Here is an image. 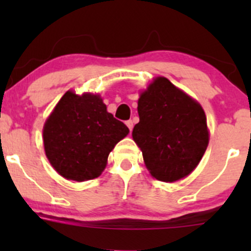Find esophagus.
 Returning <instances> with one entry per match:
<instances>
[{"instance_id": "esophagus-1", "label": "esophagus", "mask_w": 251, "mask_h": 251, "mask_svg": "<svg viewBox=\"0 0 251 251\" xmlns=\"http://www.w3.org/2000/svg\"><path fill=\"white\" fill-rule=\"evenodd\" d=\"M126 126H127L128 130H130V132H131V130H132V127H133V121L132 120H127V121H126Z\"/></svg>"}]
</instances>
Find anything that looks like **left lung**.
I'll use <instances>...</instances> for the list:
<instances>
[{
  "mask_svg": "<svg viewBox=\"0 0 251 251\" xmlns=\"http://www.w3.org/2000/svg\"><path fill=\"white\" fill-rule=\"evenodd\" d=\"M137 110L132 137L151 176L174 182L191 174L209 143L201 104L166 77H156L141 95Z\"/></svg>",
  "mask_w": 251,
  "mask_h": 251,
  "instance_id": "8db88e82",
  "label": "left lung"
}]
</instances>
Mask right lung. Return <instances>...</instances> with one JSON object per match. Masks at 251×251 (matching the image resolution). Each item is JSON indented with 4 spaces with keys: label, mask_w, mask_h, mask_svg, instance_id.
<instances>
[{
    "label": "right lung",
    "mask_w": 251,
    "mask_h": 251,
    "mask_svg": "<svg viewBox=\"0 0 251 251\" xmlns=\"http://www.w3.org/2000/svg\"><path fill=\"white\" fill-rule=\"evenodd\" d=\"M127 133V126L108 113L100 96L68 91L45 124V151L63 177L87 181L102 174L109 153Z\"/></svg>",
    "instance_id": "add662e5"
}]
</instances>
